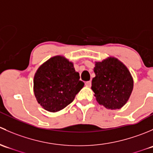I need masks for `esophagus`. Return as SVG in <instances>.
<instances>
[{"label": "esophagus", "instance_id": "obj_1", "mask_svg": "<svg viewBox=\"0 0 153 153\" xmlns=\"http://www.w3.org/2000/svg\"><path fill=\"white\" fill-rule=\"evenodd\" d=\"M85 85L86 86H91V81H86L85 83Z\"/></svg>", "mask_w": 153, "mask_h": 153}]
</instances>
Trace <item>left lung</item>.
I'll return each mask as SVG.
<instances>
[{"instance_id":"8db88e82","label":"left lung","mask_w":153,"mask_h":153,"mask_svg":"<svg viewBox=\"0 0 153 153\" xmlns=\"http://www.w3.org/2000/svg\"><path fill=\"white\" fill-rule=\"evenodd\" d=\"M92 89L96 101L106 109L123 107L133 89V78L127 67L118 58L109 57L95 62Z\"/></svg>"}]
</instances>
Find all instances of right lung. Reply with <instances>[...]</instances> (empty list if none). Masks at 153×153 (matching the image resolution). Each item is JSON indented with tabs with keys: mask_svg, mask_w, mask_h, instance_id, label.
Wrapping results in <instances>:
<instances>
[{
	"mask_svg": "<svg viewBox=\"0 0 153 153\" xmlns=\"http://www.w3.org/2000/svg\"><path fill=\"white\" fill-rule=\"evenodd\" d=\"M79 79L73 63L62 55L52 57L40 66L34 76L37 101L48 112L61 110L73 101L84 86Z\"/></svg>",
	"mask_w": 153,
	"mask_h": 153,
	"instance_id": "right-lung-1",
	"label": "right lung"
}]
</instances>
